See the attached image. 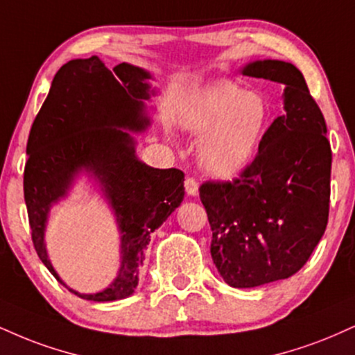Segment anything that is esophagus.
Masks as SVG:
<instances>
[{
    "label": "esophagus",
    "mask_w": 355,
    "mask_h": 355,
    "mask_svg": "<svg viewBox=\"0 0 355 355\" xmlns=\"http://www.w3.org/2000/svg\"><path fill=\"white\" fill-rule=\"evenodd\" d=\"M185 190H187V195L196 196V195H198V182H196L195 178L189 177L185 180Z\"/></svg>",
    "instance_id": "obj_1"
}]
</instances>
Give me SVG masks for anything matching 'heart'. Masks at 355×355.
<instances>
[{
    "label": "heart",
    "instance_id": "obj_1",
    "mask_svg": "<svg viewBox=\"0 0 355 355\" xmlns=\"http://www.w3.org/2000/svg\"><path fill=\"white\" fill-rule=\"evenodd\" d=\"M182 127L202 137L200 164L215 177H232L254 159L268 123L266 101L232 80L200 89L180 115Z\"/></svg>",
    "mask_w": 355,
    "mask_h": 355
}]
</instances>
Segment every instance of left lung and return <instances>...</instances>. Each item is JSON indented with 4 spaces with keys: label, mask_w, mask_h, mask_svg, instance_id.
Listing matches in <instances>:
<instances>
[{
    "label": "left lung",
    "mask_w": 355,
    "mask_h": 355,
    "mask_svg": "<svg viewBox=\"0 0 355 355\" xmlns=\"http://www.w3.org/2000/svg\"><path fill=\"white\" fill-rule=\"evenodd\" d=\"M250 78L281 83L284 115L264 132L254 160L233 182H205L211 258L233 288L286 279L304 266L326 232L332 152L324 115L291 62L254 61Z\"/></svg>",
    "instance_id": "8db88e82"
}]
</instances>
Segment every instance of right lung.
<instances>
[{
	"label": "right lung",
	"mask_w": 355,
	"mask_h": 355,
	"mask_svg": "<svg viewBox=\"0 0 355 355\" xmlns=\"http://www.w3.org/2000/svg\"><path fill=\"white\" fill-rule=\"evenodd\" d=\"M147 79L148 72L125 62L109 71L97 55L69 61L54 76L29 132L24 202L33 245L59 283L44 245L46 221L51 205L66 196L80 170L99 180L117 218L122 263L114 283L96 294L69 289L87 301H117L134 293L150 234L185 195L182 170L145 165L135 157L134 139L122 130L148 125Z\"/></svg>",
	"instance_id": "obj_1"
}]
</instances>
